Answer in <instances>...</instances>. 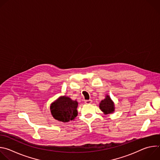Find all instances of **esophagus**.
<instances>
[{"label": "esophagus", "mask_w": 160, "mask_h": 160, "mask_svg": "<svg viewBox=\"0 0 160 160\" xmlns=\"http://www.w3.org/2000/svg\"><path fill=\"white\" fill-rule=\"evenodd\" d=\"M92 102V101L91 100V99H89V100H85V103L86 104H91Z\"/></svg>", "instance_id": "esophagus-1"}]
</instances>
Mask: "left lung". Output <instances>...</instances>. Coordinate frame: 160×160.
<instances>
[{"label": "left lung", "mask_w": 160, "mask_h": 160, "mask_svg": "<svg viewBox=\"0 0 160 160\" xmlns=\"http://www.w3.org/2000/svg\"><path fill=\"white\" fill-rule=\"evenodd\" d=\"M100 109L104 114H111L115 111V104L108 95L99 103Z\"/></svg>", "instance_id": "8db88e82"}]
</instances>
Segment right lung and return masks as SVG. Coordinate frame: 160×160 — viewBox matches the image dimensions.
<instances>
[{"label": "right lung", "instance_id": "right-lung-1", "mask_svg": "<svg viewBox=\"0 0 160 160\" xmlns=\"http://www.w3.org/2000/svg\"><path fill=\"white\" fill-rule=\"evenodd\" d=\"M78 102L66 96H61L53 102L50 106L52 116L56 120L68 122L73 120L78 115Z\"/></svg>", "mask_w": 160, "mask_h": 160}]
</instances>
